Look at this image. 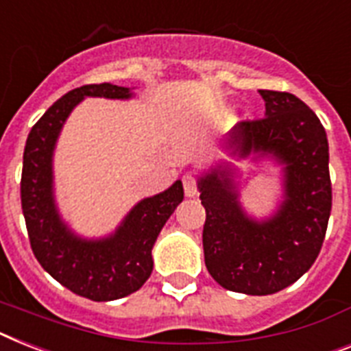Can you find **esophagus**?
Returning a JSON list of instances; mask_svg holds the SVG:
<instances>
[{
  "label": "esophagus",
  "instance_id": "obj_1",
  "mask_svg": "<svg viewBox=\"0 0 351 351\" xmlns=\"http://www.w3.org/2000/svg\"><path fill=\"white\" fill-rule=\"evenodd\" d=\"M184 193H185V196H189V198L196 196V193H198V187H196V178L193 175L184 176Z\"/></svg>",
  "mask_w": 351,
  "mask_h": 351
}]
</instances>
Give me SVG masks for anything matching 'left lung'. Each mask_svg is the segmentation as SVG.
Instances as JSON below:
<instances>
[{
    "instance_id": "left-lung-1",
    "label": "left lung",
    "mask_w": 351,
    "mask_h": 351,
    "mask_svg": "<svg viewBox=\"0 0 351 351\" xmlns=\"http://www.w3.org/2000/svg\"><path fill=\"white\" fill-rule=\"evenodd\" d=\"M265 117L236 124L221 142L236 160H269L281 171V200L267 218L240 202V169L218 162L198 176L205 207V267L223 289L269 295L295 283L323 247L332 184L328 138L314 111L287 92L259 90Z\"/></svg>"
}]
</instances>
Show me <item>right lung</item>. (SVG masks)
Segmentation results:
<instances>
[{"label": "right lung", "instance_id": "obj_1", "mask_svg": "<svg viewBox=\"0 0 351 351\" xmlns=\"http://www.w3.org/2000/svg\"><path fill=\"white\" fill-rule=\"evenodd\" d=\"M131 88L111 82L86 84L62 95L36 122L23 153L21 207L34 256L56 281L92 301L126 298L153 270V245L182 200L176 180L169 189L131 207L111 234L84 238L62 220L53 193V151L64 122L86 97L128 101Z\"/></svg>", "mask_w": 351, "mask_h": 351}]
</instances>
